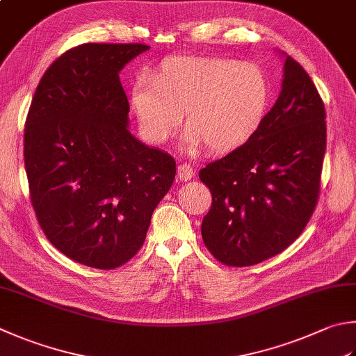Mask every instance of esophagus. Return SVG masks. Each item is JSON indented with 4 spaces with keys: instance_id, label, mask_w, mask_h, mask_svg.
I'll use <instances>...</instances> for the list:
<instances>
[{
    "instance_id": "1",
    "label": "esophagus",
    "mask_w": 356,
    "mask_h": 356,
    "mask_svg": "<svg viewBox=\"0 0 356 356\" xmlns=\"http://www.w3.org/2000/svg\"><path fill=\"white\" fill-rule=\"evenodd\" d=\"M195 175V170L192 169L189 164H179L178 165V170H177V177L181 181H189Z\"/></svg>"
}]
</instances>
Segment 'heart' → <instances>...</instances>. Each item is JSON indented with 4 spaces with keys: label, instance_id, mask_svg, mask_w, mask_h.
Returning <instances> with one entry per match:
<instances>
[{
    "label": "heart",
    "instance_id": "1",
    "mask_svg": "<svg viewBox=\"0 0 356 356\" xmlns=\"http://www.w3.org/2000/svg\"><path fill=\"white\" fill-rule=\"evenodd\" d=\"M130 104L144 135L167 143L183 120L189 152L236 150L264 122L270 85L257 65L221 57L177 56L164 60L152 80L131 86Z\"/></svg>",
    "mask_w": 356,
    "mask_h": 356
}]
</instances>
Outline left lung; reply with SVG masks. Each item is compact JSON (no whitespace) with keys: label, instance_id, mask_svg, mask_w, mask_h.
Returning a JSON list of instances; mask_svg holds the SVG:
<instances>
[{"label":"left lung","instance_id":"obj_1","mask_svg":"<svg viewBox=\"0 0 356 356\" xmlns=\"http://www.w3.org/2000/svg\"><path fill=\"white\" fill-rule=\"evenodd\" d=\"M282 56V90L256 135L200 170L212 193L201 237L227 266L256 265L282 252L318 203L325 108L302 66Z\"/></svg>","mask_w":356,"mask_h":356}]
</instances>
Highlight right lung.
<instances>
[{
	"label": "right lung",
	"mask_w": 356,
	"mask_h": 356,
	"mask_svg": "<svg viewBox=\"0 0 356 356\" xmlns=\"http://www.w3.org/2000/svg\"><path fill=\"white\" fill-rule=\"evenodd\" d=\"M140 43H85L54 62L33 95L24 165L37 220L79 264L111 270L143 246L175 179V159L129 130L124 66Z\"/></svg>",
	"instance_id": "obj_1"
}]
</instances>
